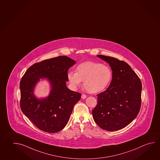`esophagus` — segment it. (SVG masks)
Instances as JSON below:
<instances>
[{
	"instance_id": "1",
	"label": "esophagus",
	"mask_w": 160,
	"mask_h": 160,
	"mask_svg": "<svg viewBox=\"0 0 160 160\" xmlns=\"http://www.w3.org/2000/svg\"><path fill=\"white\" fill-rule=\"evenodd\" d=\"M82 99H85L87 98V95H84V94H82Z\"/></svg>"
}]
</instances>
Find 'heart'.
<instances>
[{"mask_svg": "<svg viewBox=\"0 0 160 160\" xmlns=\"http://www.w3.org/2000/svg\"><path fill=\"white\" fill-rule=\"evenodd\" d=\"M67 78L73 87L78 88L84 81L85 89L92 93H96L108 87L112 78V71L108 65L86 62L77 65L76 72H68Z\"/></svg>", "mask_w": 160, "mask_h": 160, "instance_id": "b5f03b06", "label": "heart"}]
</instances>
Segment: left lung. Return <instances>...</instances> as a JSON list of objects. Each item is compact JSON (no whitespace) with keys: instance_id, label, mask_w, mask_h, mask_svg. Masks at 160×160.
Instances as JSON below:
<instances>
[{"instance_id":"obj_1","label":"left lung","mask_w":160,"mask_h":160,"mask_svg":"<svg viewBox=\"0 0 160 160\" xmlns=\"http://www.w3.org/2000/svg\"><path fill=\"white\" fill-rule=\"evenodd\" d=\"M97 56L109 64L112 79L107 90L97 95L98 104L92 111L93 118L102 129L118 131L127 127L138 114L142 84L127 62L110 56Z\"/></svg>"}]
</instances>
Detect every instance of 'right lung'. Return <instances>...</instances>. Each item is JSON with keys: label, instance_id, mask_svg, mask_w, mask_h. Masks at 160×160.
<instances>
[{"label": "right lung", "instance_id": "add662e5", "mask_svg": "<svg viewBox=\"0 0 160 160\" xmlns=\"http://www.w3.org/2000/svg\"><path fill=\"white\" fill-rule=\"evenodd\" d=\"M76 63L66 56L37 62L30 67L20 82V108L27 118L39 129L48 133L62 131L82 95L67 87V72ZM40 78H47L51 85L49 95L38 99L34 95Z\"/></svg>", "mask_w": 160, "mask_h": 160}]
</instances>
